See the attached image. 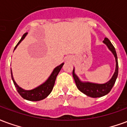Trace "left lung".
I'll return each mask as SVG.
<instances>
[{
	"instance_id": "left-lung-1",
	"label": "left lung",
	"mask_w": 127,
	"mask_h": 127,
	"mask_svg": "<svg viewBox=\"0 0 127 127\" xmlns=\"http://www.w3.org/2000/svg\"><path fill=\"white\" fill-rule=\"evenodd\" d=\"M103 42L108 47V49L112 53V54L114 55V56L115 57V72L114 73L112 77L111 78L110 80L108 81L107 83H103V84H98V83H90V82H84V81H82L80 80L77 75L75 74L74 67V70H73L72 72L73 77H74L76 85L78 89V90L86 95L91 97H103L104 95H107L110 91L111 89H112L113 86L116 82V80L117 78V76H118V58H117V55H116V52L115 48L114 47L112 44L111 43L110 41L107 38H105V39L103 41Z\"/></svg>"
}]
</instances>
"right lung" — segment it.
I'll return each mask as SVG.
<instances>
[{
    "instance_id": "1",
    "label": "right lung",
    "mask_w": 127,
    "mask_h": 127,
    "mask_svg": "<svg viewBox=\"0 0 127 127\" xmlns=\"http://www.w3.org/2000/svg\"><path fill=\"white\" fill-rule=\"evenodd\" d=\"M27 34H28V33H25L23 35V36L22 37L21 40H19V42L17 44V45L15 47L14 51L16 49V48L20 44V42L24 39L25 37L26 36ZM64 64V63H62L60 65H58L56 67H55L54 70H53L52 73L49 76V77L47 78V80L45 82H44L42 84L39 85L38 87L34 88L33 89H31V90H26V89H24L20 87L19 85L17 84L16 82L15 81L14 78H13L11 68L12 80L13 81L15 87H16L17 92L19 93V95H21L24 99L28 101H37L42 100V99H45L48 95H49L50 93H51V91L53 90V88L54 87L55 82V80H56V78H57V75H58L59 72H60V70L62 69V67H63Z\"/></svg>"
}]
</instances>
